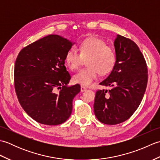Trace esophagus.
Returning <instances> with one entry per match:
<instances>
[{
    "instance_id": "esophagus-1",
    "label": "esophagus",
    "mask_w": 160,
    "mask_h": 160,
    "mask_svg": "<svg viewBox=\"0 0 160 160\" xmlns=\"http://www.w3.org/2000/svg\"><path fill=\"white\" fill-rule=\"evenodd\" d=\"M80 91H81V92H84V91H87V88L84 87V86L81 85V86H80Z\"/></svg>"
}]
</instances>
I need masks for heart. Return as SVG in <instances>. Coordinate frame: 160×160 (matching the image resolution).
Instances as JSON below:
<instances>
[{
	"label": "heart",
	"instance_id": "b5f03b06",
	"mask_svg": "<svg viewBox=\"0 0 160 160\" xmlns=\"http://www.w3.org/2000/svg\"><path fill=\"white\" fill-rule=\"evenodd\" d=\"M79 53L73 49L67 51L64 62L71 70L79 69L87 59V67L81 69L73 76V82L88 87L98 78L99 73L104 75L113 69L116 56L114 49L107 45L102 39L91 36L78 45Z\"/></svg>",
	"mask_w": 160,
	"mask_h": 160
}]
</instances>
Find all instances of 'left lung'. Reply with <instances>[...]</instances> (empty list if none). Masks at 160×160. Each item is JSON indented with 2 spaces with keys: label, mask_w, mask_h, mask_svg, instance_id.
Wrapping results in <instances>:
<instances>
[{
  "label": "left lung",
  "mask_w": 160,
  "mask_h": 160,
  "mask_svg": "<svg viewBox=\"0 0 160 160\" xmlns=\"http://www.w3.org/2000/svg\"><path fill=\"white\" fill-rule=\"evenodd\" d=\"M115 49L116 62L100 85L108 90H98L94 113L102 123H122L134 113L143 98L148 82V69L143 54L136 43L118 35Z\"/></svg>",
  "instance_id": "1"
}]
</instances>
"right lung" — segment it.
Returning <instances> with one entry per match:
<instances>
[{
    "label": "right lung",
    "instance_id": "right-lung-1",
    "mask_svg": "<svg viewBox=\"0 0 160 160\" xmlns=\"http://www.w3.org/2000/svg\"><path fill=\"white\" fill-rule=\"evenodd\" d=\"M71 45L65 38L49 35L24 47L16 58L17 98L26 113L38 123L62 124L72 112L73 100L80 87L67 85L71 76L64 66V57Z\"/></svg>",
    "mask_w": 160,
    "mask_h": 160
}]
</instances>
